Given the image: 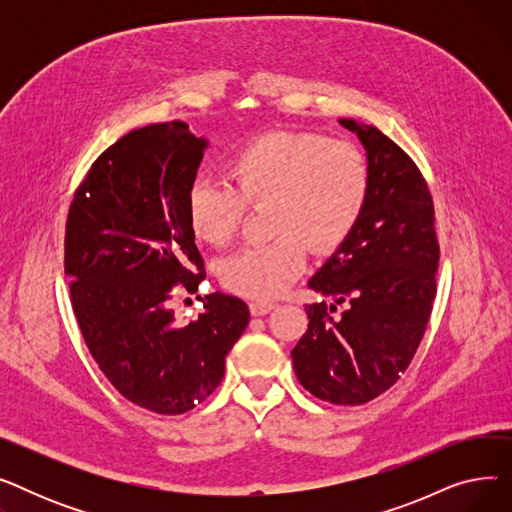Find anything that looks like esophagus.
Listing matches in <instances>:
<instances>
[{
	"mask_svg": "<svg viewBox=\"0 0 512 512\" xmlns=\"http://www.w3.org/2000/svg\"><path fill=\"white\" fill-rule=\"evenodd\" d=\"M274 307H276V303H272V301H251V303H249L251 315H255V317L267 315Z\"/></svg>",
	"mask_w": 512,
	"mask_h": 512,
	"instance_id": "34e87169",
	"label": "esophagus"
}]
</instances>
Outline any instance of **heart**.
<instances>
[{"mask_svg": "<svg viewBox=\"0 0 512 512\" xmlns=\"http://www.w3.org/2000/svg\"><path fill=\"white\" fill-rule=\"evenodd\" d=\"M228 178L230 184L195 180L186 195V220L199 240L226 247L247 205L270 203V228L278 236L228 255L218 267L226 288L259 301L278 297L301 276L307 245L317 253L342 245L369 197L363 151L313 132L263 134L230 159Z\"/></svg>", "mask_w": 512, "mask_h": 512, "instance_id": "b5f03b06", "label": "heart"}]
</instances>
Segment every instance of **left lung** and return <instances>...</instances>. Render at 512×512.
<instances>
[{
	"mask_svg": "<svg viewBox=\"0 0 512 512\" xmlns=\"http://www.w3.org/2000/svg\"><path fill=\"white\" fill-rule=\"evenodd\" d=\"M338 122L365 147L369 197L309 288L349 309L332 318L335 305H307L309 328L290 355L305 390L357 407L407 371L432 315L440 247L434 201L415 161L375 126Z\"/></svg>",
	"mask_w": 512,
	"mask_h": 512,
	"instance_id": "obj_1",
	"label": "left lung"
}]
</instances>
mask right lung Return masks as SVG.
Segmentation results:
<instances>
[{
  "label": "right lung",
  "instance_id": "add662e5",
  "mask_svg": "<svg viewBox=\"0 0 512 512\" xmlns=\"http://www.w3.org/2000/svg\"><path fill=\"white\" fill-rule=\"evenodd\" d=\"M207 149L174 120L130 130L76 188L64 242L70 301L89 351L134 405L180 415L220 386L224 361L249 326V307L211 292L178 324L172 288L205 278L186 195Z\"/></svg>",
  "mask_w": 512,
  "mask_h": 512
}]
</instances>
